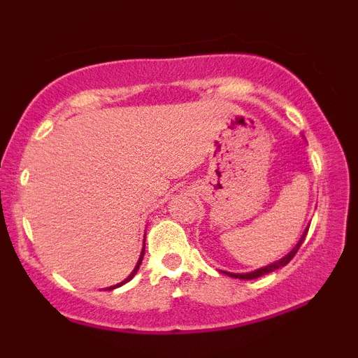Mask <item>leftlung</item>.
Returning a JSON list of instances; mask_svg holds the SVG:
<instances>
[{
    "label": "left lung",
    "mask_w": 358,
    "mask_h": 358,
    "mask_svg": "<svg viewBox=\"0 0 358 358\" xmlns=\"http://www.w3.org/2000/svg\"><path fill=\"white\" fill-rule=\"evenodd\" d=\"M308 229L310 227H306L305 229V232H303V236H301V239H299V242L296 245H294L293 248V250H291L289 254H287V256H285L282 259H279V261H276V262H273V264H269V266H266V268H261V269H256V271H252V273H245V274H234V273H224L227 274V276H231V278H237V279H256V278H261V276H264V274H269V273H273V271H276V269H279V268H282V266H286L287 262L291 261V259L294 257V254L298 252V249H299V245L303 244V241H305V237H306V234H308Z\"/></svg>",
    "instance_id": "8db88e82"
}]
</instances>
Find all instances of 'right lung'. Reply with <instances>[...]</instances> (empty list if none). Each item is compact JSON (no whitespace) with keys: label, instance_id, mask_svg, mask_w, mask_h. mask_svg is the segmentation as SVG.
Returning <instances> with one entry per match:
<instances>
[{"label":"right lung","instance_id":"obj_1","mask_svg":"<svg viewBox=\"0 0 358 358\" xmlns=\"http://www.w3.org/2000/svg\"><path fill=\"white\" fill-rule=\"evenodd\" d=\"M143 256H145V249H143V252H141V256H139V261H138V264H136V268H134L133 269V273H131L129 274V276H127L126 279H124V281H121V282H119V285H116V286H110V287H108V289H114V287H119V286H122V285H124V282H127V281H129V279H133L134 278V274H136L138 273V269H139V266H141V261H143Z\"/></svg>","mask_w":358,"mask_h":358}]
</instances>
